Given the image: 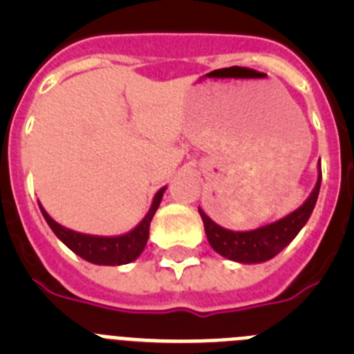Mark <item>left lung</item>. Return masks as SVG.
<instances>
[{"label":"left lung","mask_w":354,"mask_h":354,"mask_svg":"<svg viewBox=\"0 0 354 354\" xmlns=\"http://www.w3.org/2000/svg\"><path fill=\"white\" fill-rule=\"evenodd\" d=\"M319 189H321V161L317 165V183L308 198L290 214L264 227L253 228V230H228L212 221L198 207L209 245L216 253H220L221 257L239 262V264H261V262L270 261L282 252L305 227L317 202Z\"/></svg>","instance_id":"8db88e82"}]
</instances>
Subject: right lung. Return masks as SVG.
<instances>
[{"instance_id": "right-lung-1", "label": "right lung", "mask_w": 354, "mask_h": 354, "mask_svg": "<svg viewBox=\"0 0 354 354\" xmlns=\"http://www.w3.org/2000/svg\"><path fill=\"white\" fill-rule=\"evenodd\" d=\"M165 192H167V187H161L156 193L145 218L133 230H129L127 234H122V236H90V234L76 232V230H71L64 225L56 223L48 214V211L40 204L39 205L42 216L46 218L55 236L76 255L97 266H122L136 261L140 257V253L143 252V248H145L147 241H149L150 221H152L159 204H161Z\"/></svg>"}]
</instances>
